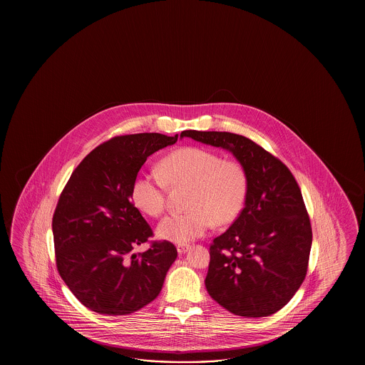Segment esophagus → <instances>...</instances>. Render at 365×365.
Returning <instances> with one entry per match:
<instances>
[{"label":"esophagus","instance_id":"34e87169","mask_svg":"<svg viewBox=\"0 0 365 365\" xmlns=\"http://www.w3.org/2000/svg\"><path fill=\"white\" fill-rule=\"evenodd\" d=\"M176 248H178L179 255H182V253H185L186 250L189 249V245H185V244H179Z\"/></svg>","mask_w":365,"mask_h":365}]
</instances>
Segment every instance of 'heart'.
Wrapping results in <instances>:
<instances>
[{
    "label": "heart",
    "mask_w": 365,
    "mask_h": 365,
    "mask_svg": "<svg viewBox=\"0 0 365 365\" xmlns=\"http://www.w3.org/2000/svg\"><path fill=\"white\" fill-rule=\"evenodd\" d=\"M160 167L163 176L140 172L133 181V203L142 212L150 217L163 214L167 182L190 186L186 198L189 211L164 217L156 228L160 239L189 242L207 232L211 223L228 225L240 214L248 193V176L240 163L190 146L168 154Z\"/></svg>",
    "instance_id": "obj_1"
}]
</instances>
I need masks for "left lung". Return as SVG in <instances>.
I'll return each instance as SVG.
<instances>
[{"label":"left lung","mask_w":365,"mask_h":365,"mask_svg":"<svg viewBox=\"0 0 365 365\" xmlns=\"http://www.w3.org/2000/svg\"><path fill=\"white\" fill-rule=\"evenodd\" d=\"M205 145L232 153L248 176L245 206L210 245L209 295L241 317L282 309L305 279L312 227L302 190L278 158L244 135L184 130Z\"/></svg>","instance_id":"1"}]
</instances>
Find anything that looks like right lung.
<instances>
[{
  "label": "right lung",
  "mask_w": 365,
  "mask_h": 365,
  "mask_svg": "<svg viewBox=\"0 0 365 365\" xmlns=\"http://www.w3.org/2000/svg\"><path fill=\"white\" fill-rule=\"evenodd\" d=\"M178 137H115L93 148L63 187L52 220L56 264L86 308L125 316L160 294L178 250L164 240L143 253L133 252L153 230L133 203L132 184L148 156Z\"/></svg>",
  "instance_id": "1"
}]
</instances>
